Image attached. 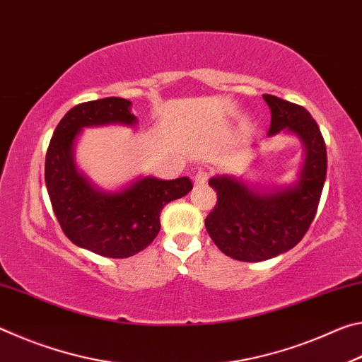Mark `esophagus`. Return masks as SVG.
I'll use <instances>...</instances> for the list:
<instances>
[{
	"mask_svg": "<svg viewBox=\"0 0 362 362\" xmlns=\"http://www.w3.org/2000/svg\"><path fill=\"white\" fill-rule=\"evenodd\" d=\"M209 180V173H206V170H198L194 175V185H204V183Z\"/></svg>",
	"mask_w": 362,
	"mask_h": 362,
	"instance_id": "esophagus-1",
	"label": "esophagus"
}]
</instances>
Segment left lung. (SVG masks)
<instances>
[{"mask_svg": "<svg viewBox=\"0 0 362 362\" xmlns=\"http://www.w3.org/2000/svg\"><path fill=\"white\" fill-rule=\"evenodd\" d=\"M263 99L272 112L268 137L296 136L303 145V161L289 185L263 189L226 174L209 180L217 204L206 230L225 255L241 262L268 260L297 246L316 216L327 173L326 144L311 115L279 97Z\"/></svg>", "mask_w": 362, "mask_h": 362, "instance_id": "left-lung-1", "label": "left lung"}]
</instances>
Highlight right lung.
<instances>
[{"label": "right lung", "instance_id": "add662e5", "mask_svg": "<svg viewBox=\"0 0 362 362\" xmlns=\"http://www.w3.org/2000/svg\"><path fill=\"white\" fill-rule=\"evenodd\" d=\"M131 107L121 97L79 103L60 119L46 155V188L66 238L110 259H126L150 246L161 228L163 207L193 188L188 177L140 175L121 188L103 189L78 169L75 146L84 127H136Z\"/></svg>", "mask_w": 362, "mask_h": 362}]
</instances>
